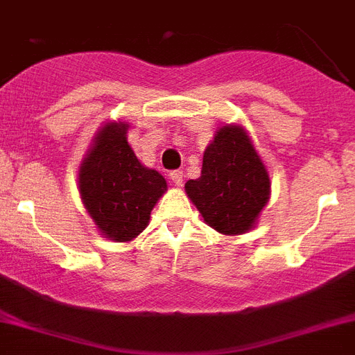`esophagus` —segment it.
Listing matches in <instances>:
<instances>
[{"instance_id": "34e87169", "label": "esophagus", "mask_w": 355, "mask_h": 355, "mask_svg": "<svg viewBox=\"0 0 355 355\" xmlns=\"http://www.w3.org/2000/svg\"><path fill=\"white\" fill-rule=\"evenodd\" d=\"M168 178L172 180V183L180 187V184L183 183V171H172L171 174H168Z\"/></svg>"}]
</instances>
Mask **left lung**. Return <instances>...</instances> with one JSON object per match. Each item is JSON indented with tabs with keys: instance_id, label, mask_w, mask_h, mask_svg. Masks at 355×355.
Segmentation results:
<instances>
[{
	"instance_id": "obj_1",
	"label": "left lung",
	"mask_w": 355,
	"mask_h": 355,
	"mask_svg": "<svg viewBox=\"0 0 355 355\" xmlns=\"http://www.w3.org/2000/svg\"><path fill=\"white\" fill-rule=\"evenodd\" d=\"M184 190L203 219L218 232L250 230L268 201L270 180L250 137L241 127H223L207 146L198 180Z\"/></svg>"
}]
</instances>
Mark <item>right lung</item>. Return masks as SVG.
Returning a JSON list of instances; mask_svg holds the SVG:
<instances>
[{
  "label": "right lung",
  "instance_id": "add662e5",
  "mask_svg": "<svg viewBox=\"0 0 355 355\" xmlns=\"http://www.w3.org/2000/svg\"><path fill=\"white\" fill-rule=\"evenodd\" d=\"M165 190V178L143 166L128 145L127 125H105L79 168V194L103 236L130 241L141 234Z\"/></svg>",
  "mask_w": 355,
  "mask_h": 355
}]
</instances>
